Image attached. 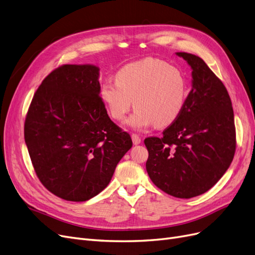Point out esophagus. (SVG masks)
I'll list each match as a JSON object with an SVG mask.
<instances>
[{"label":"esophagus","mask_w":255,"mask_h":255,"mask_svg":"<svg viewBox=\"0 0 255 255\" xmlns=\"http://www.w3.org/2000/svg\"><path fill=\"white\" fill-rule=\"evenodd\" d=\"M131 138H132V142H133L134 145H137V144L140 143V137L137 134H135V133L131 134Z\"/></svg>","instance_id":"esophagus-1"}]
</instances>
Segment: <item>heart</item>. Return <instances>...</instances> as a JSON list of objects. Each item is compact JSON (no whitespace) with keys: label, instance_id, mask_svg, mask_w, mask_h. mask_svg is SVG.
Segmentation results:
<instances>
[{"label":"heart","instance_id":"1","mask_svg":"<svg viewBox=\"0 0 255 255\" xmlns=\"http://www.w3.org/2000/svg\"><path fill=\"white\" fill-rule=\"evenodd\" d=\"M100 94L113 120L122 121L134 106L135 111L127 121L129 126L165 128L182 115L188 86L181 69L147 58L122 67L116 74V82L104 83Z\"/></svg>","mask_w":255,"mask_h":255}]
</instances>
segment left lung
Instances as JSON below:
<instances>
[{"label": "left lung", "mask_w": 255, "mask_h": 255, "mask_svg": "<svg viewBox=\"0 0 255 255\" xmlns=\"http://www.w3.org/2000/svg\"><path fill=\"white\" fill-rule=\"evenodd\" d=\"M192 68L185 108L163 136L146 137V170L159 189L178 199L208 191L229 168L237 147L232 103L223 82L200 56L176 52Z\"/></svg>", "instance_id": "8db88e82"}]
</instances>
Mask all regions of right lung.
Wrapping results in <instances>:
<instances>
[{
    "label": "right lung",
    "mask_w": 255,
    "mask_h": 255,
    "mask_svg": "<svg viewBox=\"0 0 255 255\" xmlns=\"http://www.w3.org/2000/svg\"><path fill=\"white\" fill-rule=\"evenodd\" d=\"M99 68L62 65L43 80L28 108L24 136L36 176L47 190L85 202L109 184L132 146L107 115Z\"/></svg>",
    "instance_id": "right-lung-1"
}]
</instances>
